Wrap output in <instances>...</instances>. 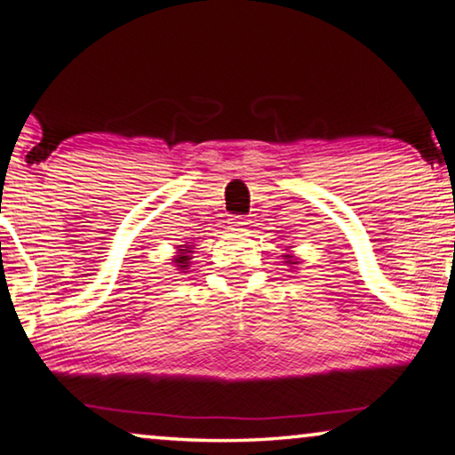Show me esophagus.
<instances>
[{
  "label": "esophagus",
  "instance_id": "esophagus-1",
  "mask_svg": "<svg viewBox=\"0 0 455 455\" xmlns=\"http://www.w3.org/2000/svg\"><path fill=\"white\" fill-rule=\"evenodd\" d=\"M228 225L233 227V228H247V219H243V216H233V219L228 220Z\"/></svg>",
  "mask_w": 455,
  "mask_h": 455
}]
</instances>
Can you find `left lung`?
Instances as JSON below:
<instances>
[{"label": "left lung", "mask_w": 455, "mask_h": 455, "mask_svg": "<svg viewBox=\"0 0 455 455\" xmlns=\"http://www.w3.org/2000/svg\"><path fill=\"white\" fill-rule=\"evenodd\" d=\"M283 258L286 259V264L289 266H294V264H299V258H294V253H284Z\"/></svg>", "instance_id": "1"}]
</instances>
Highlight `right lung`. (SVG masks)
<instances>
[{
	"instance_id": "right-lung-1",
	"label": "right lung",
	"mask_w": 455,
	"mask_h": 455,
	"mask_svg": "<svg viewBox=\"0 0 455 455\" xmlns=\"http://www.w3.org/2000/svg\"><path fill=\"white\" fill-rule=\"evenodd\" d=\"M191 249L194 245H177V255H172V264H175L177 270H189V264H191Z\"/></svg>"
}]
</instances>
